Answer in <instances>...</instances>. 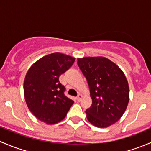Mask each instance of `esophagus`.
<instances>
[{
    "instance_id": "34e87169",
    "label": "esophagus",
    "mask_w": 151,
    "mask_h": 151,
    "mask_svg": "<svg viewBox=\"0 0 151 151\" xmlns=\"http://www.w3.org/2000/svg\"><path fill=\"white\" fill-rule=\"evenodd\" d=\"M82 98H83V96L81 94H78V96H77V101H80L82 100Z\"/></svg>"
}]
</instances>
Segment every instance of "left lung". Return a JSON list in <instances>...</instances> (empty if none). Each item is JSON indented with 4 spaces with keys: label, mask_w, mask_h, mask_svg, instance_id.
I'll list each match as a JSON object with an SVG mask.
<instances>
[{
    "label": "left lung",
    "mask_w": 151,
    "mask_h": 151,
    "mask_svg": "<svg viewBox=\"0 0 151 151\" xmlns=\"http://www.w3.org/2000/svg\"><path fill=\"white\" fill-rule=\"evenodd\" d=\"M77 65L86 78L92 104L86 109L90 123L108 127L118 121L129 101L128 81L121 68L103 57L79 58Z\"/></svg>",
    "instance_id": "left-lung-1"
}]
</instances>
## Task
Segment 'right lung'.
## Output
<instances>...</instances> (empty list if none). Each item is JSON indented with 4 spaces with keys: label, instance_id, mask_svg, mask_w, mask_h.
Listing matches in <instances>:
<instances>
[{
    "label": "right lung",
    "instance_id": "right-lung-1",
    "mask_svg": "<svg viewBox=\"0 0 151 151\" xmlns=\"http://www.w3.org/2000/svg\"><path fill=\"white\" fill-rule=\"evenodd\" d=\"M75 58L59 52L47 55L29 68L24 81L27 106L40 121L54 124L66 117L74 101L65 95L66 88L59 81L60 74Z\"/></svg>",
    "mask_w": 151,
    "mask_h": 151
}]
</instances>
